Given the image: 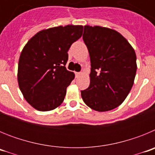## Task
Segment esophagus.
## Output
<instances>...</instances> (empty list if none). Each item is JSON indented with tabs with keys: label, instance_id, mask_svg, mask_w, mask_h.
<instances>
[{
	"label": "esophagus",
	"instance_id": "esophagus-1",
	"mask_svg": "<svg viewBox=\"0 0 155 155\" xmlns=\"http://www.w3.org/2000/svg\"><path fill=\"white\" fill-rule=\"evenodd\" d=\"M76 74L77 78H78L79 76H81V75L82 74V73L81 72H76V74Z\"/></svg>",
	"mask_w": 155,
	"mask_h": 155
}]
</instances>
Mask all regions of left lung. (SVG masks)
<instances>
[{"instance_id":"8db88e82","label":"left lung","mask_w":155,"mask_h":155,"mask_svg":"<svg viewBox=\"0 0 155 155\" xmlns=\"http://www.w3.org/2000/svg\"><path fill=\"white\" fill-rule=\"evenodd\" d=\"M83 40L91 68L89 87L81 91L82 99L95 111L112 110L123 103L132 88L136 53L121 34L109 28L85 25Z\"/></svg>"}]
</instances>
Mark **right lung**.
<instances>
[{
    "label": "right lung",
    "mask_w": 155,
    "mask_h": 155,
    "mask_svg": "<svg viewBox=\"0 0 155 155\" xmlns=\"http://www.w3.org/2000/svg\"><path fill=\"white\" fill-rule=\"evenodd\" d=\"M82 32V25L53 27L37 32L23 48L18 82L24 98L37 110H53L64 101L74 78L65 67L68 51Z\"/></svg>",
    "instance_id": "add662e5"
}]
</instances>
